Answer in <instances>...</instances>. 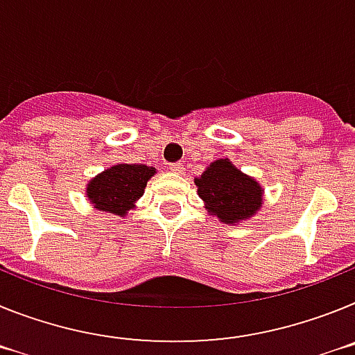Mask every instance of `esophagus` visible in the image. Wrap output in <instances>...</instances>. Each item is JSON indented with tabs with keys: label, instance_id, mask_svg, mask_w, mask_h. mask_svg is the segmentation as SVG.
Instances as JSON below:
<instances>
[{
	"label": "esophagus",
	"instance_id": "1",
	"mask_svg": "<svg viewBox=\"0 0 355 355\" xmlns=\"http://www.w3.org/2000/svg\"><path fill=\"white\" fill-rule=\"evenodd\" d=\"M169 171H171V173H175V175H184V173H186V168H184L180 162H177V164L169 166Z\"/></svg>",
	"mask_w": 355,
	"mask_h": 355
}]
</instances>
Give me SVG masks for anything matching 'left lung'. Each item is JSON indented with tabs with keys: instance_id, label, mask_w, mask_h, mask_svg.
Masks as SVG:
<instances>
[{
	"instance_id": "8db88e82",
	"label": "left lung",
	"mask_w": 355,
	"mask_h": 355,
	"mask_svg": "<svg viewBox=\"0 0 355 355\" xmlns=\"http://www.w3.org/2000/svg\"><path fill=\"white\" fill-rule=\"evenodd\" d=\"M198 196L205 211L227 225H239L250 220L261 211L264 203L263 186L250 175L230 162L218 159L195 178Z\"/></svg>"
}]
</instances>
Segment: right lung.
Here are the masks:
<instances>
[{
    "instance_id": "1",
    "label": "right lung",
    "mask_w": 355,
    "mask_h": 355,
    "mask_svg": "<svg viewBox=\"0 0 355 355\" xmlns=\"http://www.w3.org/2000/svg\"><path fill=\"white\" fill-rule=\"evenodd\" d=\"M155 173L153 166L114 164L89 180L85 195L96 211L125 218L144 195L148 180Z\"/></svg>"
}]
</instances>
